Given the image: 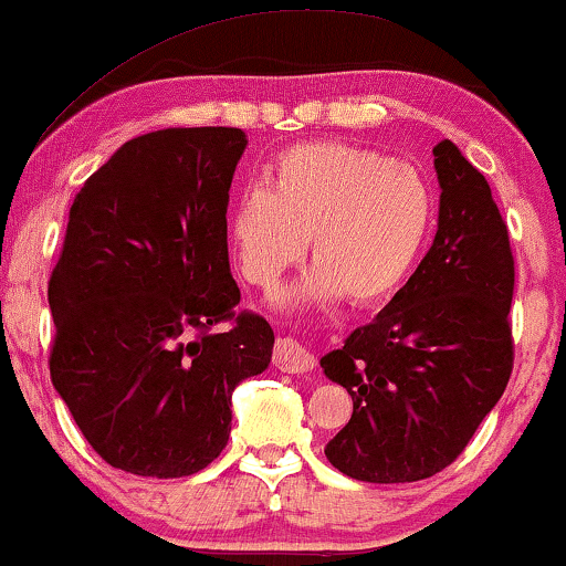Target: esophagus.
Here are the masks:
<instances>
[{
  "mask_svg": "<svg viewBox=\"0 0 566 566\" xmlns=\"http://www.w3.org/2000/svg\"><path fill=\"white\" fill-rule=\"evenodd\" d=\"M273 363L275 368L283 370V374H308V370L316 366L314 355L293 337H277Z\"/></svg>",
  "mask_w": 566,
  "mask_h": 566,
  "instance_id": "34e87169",
  "label": "esophagus"
}]
</instances>
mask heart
<instances>
[{"instance_id": "b5f03b06", "label": "heart", "mask_w": 566, "mask_h": 566, "mask_svg": "<svg viewBox=\"0 0 566 566\" xmlns=\"http://www.w3.org/2000/svg\"><path fill=\"white\" fill-rule=\"evenodd\" d=\"M436 190L412 165L343 142L285 149L268 185H250L229 211L239 270L270 289L304 258L316 268L277 293L289 308L322 306L345 293L353 304L391 296L412 273L436 223Z\"/></svg>"}]
</instances>
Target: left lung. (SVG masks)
<instances>
[{
  "label": "left lung",
  "mask_w": 566,
  "mask_h": 566,
  "mask_svg": "<svg viewBox=\"0 0 566 566\" xmlns=\"http://www.w3.org/2000/svg\"><path fill=\"white\" fill-rule=\"evenodd\" d=\"M440 213L405 289L339 350L327 378L353 417L324 453L358 482H420L459 459L513 374L515 260L490 182L453 142L436 149Z\"/></svg>",
  "instance_id": "left-lung-1"
}]
</instances>
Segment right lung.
<instances>
[{"label":"right lung","mask_w":566,"mask_h":566,"mask_svg":"<svg viewBox=\"0 0 566 566\" xmlns=\"http://www.w3.org/2000/svg\"><path fill=\"white\" fill-rule=\"evenodd\" d=\"M242 128L130 138L87 177L49 281L51 381L99 459L138 476L206 469L231 394L268 368L275 335L237 312L227 208ZM219 323H229L219 331Z\"/></svg>","instance_id":"obj_1"}]
</instances>
